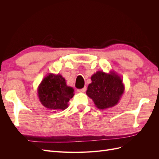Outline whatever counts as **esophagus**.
Here are the masks:
<instances>
[{"label": "esophagus", "instance_id": "1", "mask_svg": "<svg viewBox=\"0 0 159 159\" xmlns=\"http://www.w3.org/2000/svg\"><path fill=\"white\" fill-rule=\"evenodd\" d=\"M86 89H87V88H86V87H84V88H82V89H78V92H80V93H84V92H85V91H86Z\"/></svg>", "mask_w": 159, "mask_h": 159}]
</instances>
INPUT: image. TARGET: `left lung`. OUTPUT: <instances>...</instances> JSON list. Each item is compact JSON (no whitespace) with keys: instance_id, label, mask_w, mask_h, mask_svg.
I'll list each match as a JSON object with an SVG mask.
<instances>
[{"instance_id":"1","label":"left lung","mask_w":159,"mask_h":159,"mask_svg":"<svg viewBox=\"0 0 159 159\" xmlns=\"http://www.w3.org/2000/svg\"><path fill=\"white\" fill-rule=\"evenodd\" d=\"M86 94L93 100L95 107L105 109L116 105L125 91L123 80L115 71L105 73L98 71L91 77Z\"/></svg>"}]
</instances>
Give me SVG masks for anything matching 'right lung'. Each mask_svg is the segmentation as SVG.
Listing matches in <instances>:
<instances>
[{"mask_svg":"<svg viewBox=\"0 0 159 159\" xmlns=\"http://www.w3.org/2000/svg\"><path fill=\"white\" fill-rule=\"evenodd\" d=\"M38 96L40 103L52 112L65 110L68 102L74 95V89L67 85L66 80L60 74L49 73L38 85Z\"/></svg>","mask_w":159,"mask_h":159,"instance_id":"right-lung-1","label":"right lung"}]
</instances>
